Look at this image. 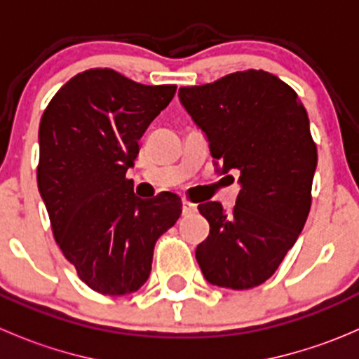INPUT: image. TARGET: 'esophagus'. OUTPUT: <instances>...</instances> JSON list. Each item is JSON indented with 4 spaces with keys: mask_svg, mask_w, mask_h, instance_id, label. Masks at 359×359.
<instances>
[{
    "mask_svg": "<svg viewBox=\"0 0 359 359\" xmlns=\"http://www.w3.org/2000/svg\"><path fill=\"white\" fill-rule=\"evenodd\" d=\"M198 210V206L194 205V203H191V201H187V200H184L182 201V213L184 215H189V213H194Z\"/></svg>",
    "mask_w": 359,
    "mask_h": 359,
    "instance_id": "esophagus-1",
    "label": "esophagus"
}]
</instances>
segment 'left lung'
Listing matches in <instances>:
<instances>
[{
	"label": "left lung",
	"mask_w": 359,
	"mask_h": 359,
	"mask_svg": "<svg viewBox=\"0 0 359 359\" xmlns=\"http://www.w3.org/2000/svg\"><path fill=\"white\" fill-rule=\"evenodd\" d=\"M179 97L208 137L220 172H240L231 213L217 201L198 206L210 224L196 248L203 276L233 290L259 287L276 273L309 215L318 151L306 107L292 86L255 69L182 86Z\"/></svg>",
	"instance_id": "left-lung-1"
}]
</instances>
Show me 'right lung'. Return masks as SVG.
Here are the masks:
<instances>
[{
    "instance_id": "add662e5",
    "label": "right lung",
    "mask_w": 359,
    "mask_h": 359,
    "mask_svg": "<svg viewBox=\"0 0 359 359\" xmlns=\"http://www.w3.org/2000/svg\"><path fill=\"white\" fill-rule=\"evenodd\" d=\"M175 90L88 69L69 79L41 116L38 189L53 238L79 280L102 295L146 283L158 238L182 213L177 194L140 200L126 179L139 139Z\"/></svg>"
}]
</instances>
